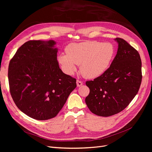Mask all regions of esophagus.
<instances>
[{"label":"esophagus","instance_id":"obj_1","mask_svg":"<svg viewBox=\"0 0 152 152\" xmlns=\"http://www.w3.org/2000/svg\"><path fill=\"white\" fill-rule=\"evenodd\" d=\"M76 84H77V87H80V86H81L83 84V82L81 81H79V80H77L76 81Z\"/></svg>","mask_w":152,"mask_h":152}]
</instances>
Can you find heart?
<instances>
[{"instance_id":"b5f03b06","label":"heart","mask_w":152,"mask_h":152,"mask_svg":"<svg viewBox=\"0 0 152 152\" xmlns=\"http://www.w3.org/2000/svg\"><path fill=\"white\" fill-rule=\"evenodd\" d=\"M66 54H60L57 61L62 70L67 75H73L76 66L86 78H96L104 74L114 60L115 45L110 42L86 41L71 43L65 49Z\"/></svg>"}]
</instances>
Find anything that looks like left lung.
<instances>
[{
	"label": "left lung",
	"instance_id": "left-lung-1",
	"mask_svg": "<svg viewBox=\"0 0 152 152\" xmlns=\"http://www.w3.org/2000/svg\"><path fill=\"white\" fill-rule=\"evenodd\" d=\"M117 53L104 74L87 81L90 89L86 103L94 114L114 115L126 108L137 94L142 82V62L139 52L121 38H116Z\"/></svg>",
	"mask_w": 152,
	"mask_h": 152
}]
</instances>
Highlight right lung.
Masks as SVG:
<instances>
[{"mask_svg": "<svg viewBox=\"0 0 152 152\" xmlns=\"http://www.w3.org/2000/svg\"><path fill=\"white\" fill-rule=\"evenodd\" d=\"M56 42L29 41L11 59L8 77L17 107L37 120L55 117L76 87V79L59 67Z\"/></svg>", "mask_w": 152, "mask_h": 152, "instance_id": "add662e5", "label": "right lung"}]
</instances>
